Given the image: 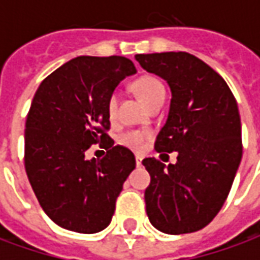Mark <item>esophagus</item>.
<instances>
[{"label": "esophagus", "mask_w": 260, "mask_h": 260, "mask_svg": "<svg viewBox=\"0 0 260 260\" xmlns=\"http://www.w3.org/2000/svg\"><path fill=\"white\" fill-rule=\"evenodd\" d=\"M135 160H136V166H138V167H141V166H142V160H143V158H142L141 156H136Z\"/></svg>", "instance_id": "esophagus-1"}]
</instances>
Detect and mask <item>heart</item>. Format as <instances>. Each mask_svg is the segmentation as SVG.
Here are the masks:
<instances>
[{"instance_id":"heart-1","label":"heart","mask_w":260,"mask_h":260,"mask_svg":"<svg viewBox=\"0 0 260 260\" xmlns=\"http://www.w3.org/2000/svg\"><path fill=\"white\" fill-rule=\"evenodd\" d=\"M134 89L138 93V96L142 99V102L145 103L149 108L154 104H158V103H164V100H166V87H164L163 82L157 79L156 76H152V75H145V76H141L139 79H136L135 83H134ZM118 100L119 96L117 91H113L108 97L107 113L108 118L111 121L117 118ZM149 139H150V132L134 129L126 131L125 134H122L119 138V142H121V145H124L125 147H128L131 150L141 152L145 149L146 142Z\"/></svg>"}]
</instances>
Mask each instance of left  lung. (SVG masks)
Here are the masks:
<instances>
[{
  "label": "left lung",
  "instance_id": "1",
  "mask_svg": "<svg viewBox=\"0 0 260 260\" xmlns=\"http://www.w3.org/2000/svg\"><path fill=\"white\" fill-rule=\"evenodd\" d=\"M135 58L171 89L169 117L154 149L178 152L175 164L154 157L142 161L150 174L147 217L166 234L193 233L220 212L241 163L238 106L225 80L192 54H136Z\"/></svg>",
  "mask_w": 260,
  "mask_h": 260
}]
</instances>
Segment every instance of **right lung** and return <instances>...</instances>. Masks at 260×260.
Masks as SVG:
<instances>
[{"instance_id": "obj_1", "label": "right lung", "mask_w": 260, "mask_h": 260, "mask_svg": "<svg viewBox=\"0 0 260 260\" xmlns=\"http://www.w3.org/2000/svg\"><path fill=\"white\" fill-rule=\"evenodd\" d=\"M131 59L76 57L43 80L25 125V169L44 213L69 231L94 234L107 227L135 156L107 135V100L134 75ZM108 150L85 158L91 144Z\"/></svg>"}]
</instances>
